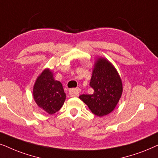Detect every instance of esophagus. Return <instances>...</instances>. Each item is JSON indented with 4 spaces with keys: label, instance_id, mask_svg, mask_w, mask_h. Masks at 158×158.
<instances>
[{
    "label": "esophagus",
    "instance_id": "esophagus-1",
    "mask_svg": "<svg viewBox=\"0 0 158 158\" xmlns=\"http://www.w3.org/2000/svg\"><path fill=\"white\" fill-rule=\"evenodd\" d=\"M81 89L79 88H73L69 90V94L71 97H78L79 95Z\"/></svg>",
    "mask_w": 158,
    "mask_h": 158
}]
</instances>
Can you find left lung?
Returning a JSON list of instances; mask_svg holds the SVG:
<instances>
[{
    "label": "left lung",
    "instance_id": "1",
    "mask_svg": "<svg viewBox=\"0 0 158 158\" xmlns=\"http://www.w3.org/2000/svg\"><path fill=\"white\" fill-rule=\"evenodd\" d=\"M89 85L92 94H81L79 98L94 115L102 117L114 110L123 92V84L114 66L106 58H97Z\"/></svg>",
    "mask_w": 158,
    "mask_h": 158
}]
</instances>
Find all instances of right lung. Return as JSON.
Masks as SVG:
<instances>
[{"label": "right lung", "instance_id": "add662e5", "mask_svg": "<svg viewBox=\"0 0 158 158\" xmlns=\"http://www.w3.org/2000/svg\"><path fill=\"white\" fill-rule=\"evenodd\" d=\"M33 98L39 108L53 114L61 108L66 100L62 84L55 80L50 69H44L37 77L33 87Z\"/></svg>", "mask_w": 158, "mask_h": 158}]
</instances>
